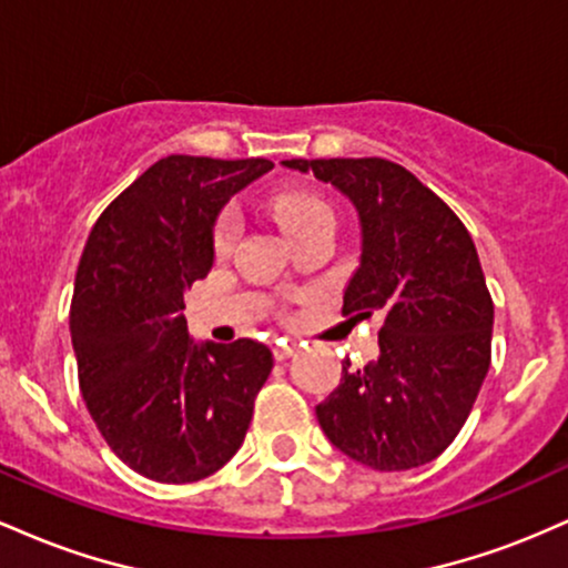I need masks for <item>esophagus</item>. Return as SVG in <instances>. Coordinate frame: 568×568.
Instances as JSON below:
<instances>
[{
	"label": "esophagus",
	"instance_id": "34e87169",
	"mask_svg": "<svg viewBox=\"0 0 568 568\" xmlns=\"http://www.w3.org/2000/svg\"><path fill=\"white\" fill-rule=\"evenodd\" d=\"M298 344L291 342V338H280V342H275V347H272V352H275V361H285V357L296 355Z\"/></svg>",
	"mask_w": 568,
	"mask_h": 568
}]
</instances>
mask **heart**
<instances>
[{"label": "heart", "mask_w": 568, "mask_h": 568, "mask_svg": "<svg viewBox=\"0 0 568 568\" xmlns=\"http://www.w3.org/2000/svg\"><path fill=\"white\" fill-rule=\"evenodd\" d=\"M272 213H275L277 224L291 237L306 230V226L317 224V221H334V211H331L328 202L321 194L306 192V189L280 192L272 200ZM234 237H237V213L232 207H226L216 219V226H213V247H216V253H230Z\"/></svg>", "instance_id": "obj_1"}]
</instances>
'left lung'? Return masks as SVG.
I'll return each instance as SVG.
<instances>
[{
    "label": "left lung",
    "instance_id": "left-lung-1",
    "mask_svg": "<svg viewBox=\"0 0 568 568\" xmlns=\"http://www.w3.org/2000/svg\"><path fill=\"white\" fill-rule=\"evenodd\" d=\"M347 194L361 216V266L344 315L382 312L379 357L342 363L315 408L323 433L371 470H410L452 446L491 366L494 302L459 216L397 162L285 160Z\"/></svg>",
    "mask_w": 568,
    "mask_h": 568
}]
</instances>
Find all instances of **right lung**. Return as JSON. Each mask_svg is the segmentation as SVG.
Listing matches in <instances>:
<instances>
[{
	"label": "right lung",
	"instance_id": "right-lung-1",
	"mask_svg": "<svg viewBox=\"0 0 568 568\" xmlns=\"http://www.w3.org/2000/svg\"><path fill=\"white\" fill-rule=\"evenodd\" d=\"M272 162L171 154L95 221L71 298L80 389L130 470L194 484L237 454L272 352L251 338L197 344L184 291L213 266V224Z\"/></svg>",
	"mask_w": 568,
	"mask_h": 568
}]
</instances>
